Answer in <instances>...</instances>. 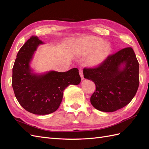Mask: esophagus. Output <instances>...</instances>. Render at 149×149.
<instances>
[{"label": "esophagus", "mask_w": 149, "mask_h": 149, "mask_svg": "<svg viewBox=\"0 0 149 149\" xmlns=\"http://www.w3.org/2000/svg\"><path fill=\"white\" fill-rule=\"evenodd\" d=\"M79 75L81 76V79H84V76H83V70L79 68Z\"/></svg>", "instance_id": "esophagus-1"}]
</instances>
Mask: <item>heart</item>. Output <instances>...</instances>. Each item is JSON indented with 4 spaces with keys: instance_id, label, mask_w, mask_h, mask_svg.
<instances>
[{
    "instance_id": "1",
    "label": "heart",
    "mask_w": 149,
    "mask_h": 149,
    "mask_svg": "<svg viewBox=\"0 0 149 149\" xmlns=\"http://www.w3.org/2000/svg\"><path fill=\"white\" fill-rule=\"evenodd\" d=\"M83 44L85 53L92 52L88 58V62L91 65H97L104 60L111 51V47L107 42H102L100 38L89 37L86 38Z\"/></svg>"
}]
</instances>
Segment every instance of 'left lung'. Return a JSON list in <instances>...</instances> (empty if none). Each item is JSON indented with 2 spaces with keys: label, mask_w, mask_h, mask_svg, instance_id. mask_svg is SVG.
<instances>
[{
  "label": "left lung",
  "mask_w": 149,
  "mask_h": 149,
  "mask_svg": "<svg viewBox=\"0 0 149 149\" xmlns=\"http://www.w3.org/2000/svg\"><path fill=\"white\" fill-rule=\"evenodd\" d=\"M121 65H124L121 69ZM139 65L133 49L127 47L108 56L98 66L83 69L84 78L92 80L96 90L91 104L103 112H114L132 101L139 85Z\"/></svg>",
  "instance_id": "obj_1"
}]
</instances>
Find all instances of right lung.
Segmentation results:
<instances>
[{"label": "right lung", "mask_w": 149, "mask_h": 149, "mask_svg": "<svg viewBox=\"0 0 149 149\" xmlns=\"http://www.w3.org/2000/svg\"><path fill=\"white\" fill-rule=\"evenodd\" d=\"M42 43L37 36L31 37L18 52L12 69V85L18 102L26 111L38 115L56 111L65 89L81 82L76 68L66 72L52 71L42 75L31 73L29 63L37 47Z\"/></svg>", "instance_id": "obj_1"}]
</instances>
